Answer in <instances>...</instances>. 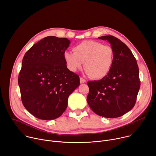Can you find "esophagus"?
<instances>
[{"label": "esophagus", "instance_id": "1", "mask_svg": "<svg viewBox=\"0 0 156 156\" xmlns=\"http://www.w3.org/2000/svg\"><path fill=\"white\" fill-rule=\"evenodd\" d=\"M80 83H85L86 82V80H84V78H81V77H80Z\"/></svg>", "mask_w": 156, "mask_h": 156}]
</instances>
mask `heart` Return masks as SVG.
Returning <instances> with one entry per match:
<instances>
[{"instance_id":"obj_1","label":"heart","mask_w":156,"mask_h":156,"mask_svg":"<svg viewBox=\"0 0 156 156\" xmlns=\"http://www.w3.org/2000/svg\"><path fill=\"white\" fill-rule=\"evenodd\" d=\"M74 53L66 51L64 60L72 72L84 68L87 75L94 79H101L108 75L114 61V50L101 42L87 40L73 48Z\"/></svg>"}]
</instances>
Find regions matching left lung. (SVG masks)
<instances>
[{"instance_id":"8db88e82","label":"left lung","mask_w":156,"mask_h":156,"mask_svg":"<svg viewBox=\"0 0 156 156\" xmlns=\"http://www.w3.org/2000/svg\"><path fill=\"white\" fill-rule=\"evenodd\" d=\"M107 40L114 50V61L107 76L90 81L87 102L96 115L108 118L120 117L134 106L140 88L139 68L130 49L116 37H98Z\"/></svg>"}]
</instances>
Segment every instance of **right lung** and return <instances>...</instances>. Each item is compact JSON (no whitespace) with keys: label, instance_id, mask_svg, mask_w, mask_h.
<instances>
[{"label":"right lung","instance_id":"obj_1","mask_svg":"<svg viewBox=\"0 0 156 156\" xmlns=\"http://www.w3.org/2000/svg\"><path fill=\"white\" fill-rule=\"evenodd\" d=\"M70 41L48 36L25 54L18 82L22 103L35 117L51 120L60 117L68 98L80 85L79 76L69 71L64 60Z\"/></svg>","mask_w":156,"mask_h":156}]
</instances>
